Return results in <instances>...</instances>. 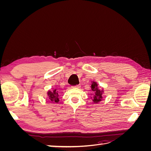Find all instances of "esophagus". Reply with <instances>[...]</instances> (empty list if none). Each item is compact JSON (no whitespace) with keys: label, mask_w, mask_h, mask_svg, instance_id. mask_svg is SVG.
I'll return each mask as SVG.
<instances>
[{"label":"esophagus","mask_w":151,"mask_h":151,"mask_svg":"<svg viewBox=\"0 0 151 151\" xmlns=\"http://www.w3.org/2000/svg\"><path fill=\"white\" fill-rule=\"evenodd\" d=\"M74 88H81V85H80V84L76 85V86H74Z\"/></svg>","instance_id":"1"}]
</instances>
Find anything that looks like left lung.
Instances as JSON below:
<instances>
[{
  "label": "left lung",
  "mask_w": 151,
  "mask_h": 151,
  "mask_svg": "<svg viewBox=\"0 0 151 151\" xmlns=\"http://www.w3.org/2000/svg\"><path fill=\"white\" fill-rule=\"evenodd\" d=\"M91 89L93 91V101L94 103H98L102 100V94L103 90H101L98 88V84L96 82H93L91 84Z\"/></svg>",
  "instance_id": "1"
}]
</instances>
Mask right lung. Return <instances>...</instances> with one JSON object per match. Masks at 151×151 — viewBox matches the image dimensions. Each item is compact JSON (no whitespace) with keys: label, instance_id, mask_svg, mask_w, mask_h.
Here are the masks:
<instances>
[{"label":"right lung","instance_id":"add662e5","mask_svg":"<svg viewBox=\"0 0 151 151\" xmlns=\"http://www.w3.org/2000/svg\"><path fill=\"white\" fill-rule=\"evenodd\" d=\"M48 96L50 101L53 103H58L59 101L58 98V93L57 89H55L53 91H48Z\"/></svg>","mask_w":151,"mask_h":151}]
</instances>
